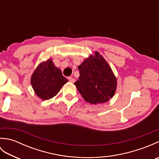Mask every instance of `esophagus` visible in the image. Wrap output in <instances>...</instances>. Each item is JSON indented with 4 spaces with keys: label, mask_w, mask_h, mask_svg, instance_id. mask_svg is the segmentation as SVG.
<instances>
[{
    "label": "esophagus",
    "mask_w": 159,
    "mask_h": 159,
    "mask_svg": "<svg viewBox=\"0 0 159 159\" xmlns=\"http://www.w3.org/2000/svg\"><path fill=\"white\" fill-rule=\"evenodd\" d=\"M67 79H68L69 81H70L71 83H74V82H75V79H74V78H72V76H70V77L67 78Z\"/></svg>",
    "instance_id": "obj_1"
}]
</instances>
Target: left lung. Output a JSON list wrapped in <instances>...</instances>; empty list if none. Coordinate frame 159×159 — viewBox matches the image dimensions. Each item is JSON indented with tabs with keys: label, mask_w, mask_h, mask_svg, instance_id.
<instances>
[{
	"label": "left lung",
	"mask_w": 159,
	"mask_h": 159,
	"mask_svg": "<svg viewBox=\"0 0 159 159\" xmlns=\"http://www.w3.org/2000/svg\"><path fill=\"white\" fill-rule=\"evenodd\" d=\"M79 70L80 76L74 85L87 102L93 104L104 103L114 96L117 79L99 52H96L84 60Z\"/></svg>",
	"instance_id": "1"
}]
</instances>
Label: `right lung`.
Here are the masks:
<instances>
[{"mask_svg":"<svg viewBox=\"0 0 159 159\" xmlns=\"http://www.w3.org/2000/svg\"><path fill=\"white\" fill-rule=\"evenodd\" d=\"M67 79L63 76L61 70L57 67L52 59L39 64L32 74L31 84L35 94L43 100L56 96Z\"/></svg>","mask_w":159,"mask_h":159,"instance_id":"1","label":"right lung"}]
</instances>
